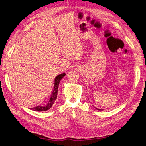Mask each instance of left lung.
I'll list each match as a JSON object with an SVG mask.
<instances>
[{"instance_id": "1", "label": "left lung", "mask_w": 146, "mask_h": 146, "mask_svg": "<svg viewBox=\"0 0 146 146\" xmlns=\"http://www.w3.org/2000/svg\"><path fill=\"white\" fill-rule=\"evenodd\" d=\"M95 108H96V109H97V110H100V109H98V108H96V107H95Z\"/></svg>"}]
</instances>
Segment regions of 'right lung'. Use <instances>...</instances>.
<instances>
[{"label":"right lung","instance_id":"1","mask_svg":"<svg viewBox=\"0 0 146 146\" xmlns=\"http://www.w3.org/2000/svg\"><path fill=\"white\" fill-rule=\"evenodd\" d=\"M65 73H62L60 75H57L55 78V83H54V90L50 96V98L48 102L47 105L44 106H37L33 108H29L31 110H33L34 111H36V112H42V111H46L49 110L50 108L52 107L53 104H54L55 101L56 100L57 97V92H58V88H59V85L60 83V81L61 80V79L65 76Z\"/></svg>","mask_w":146,"mask_h":146}]
</instances>
